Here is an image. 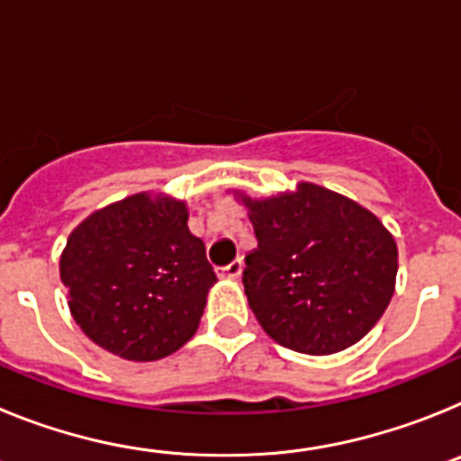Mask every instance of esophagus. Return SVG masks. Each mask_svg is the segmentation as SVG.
Segmentation results:
<instances>
[{"mask_svg":"<svg viewBox=\"0 0 461 461\" xmlns=\"http://www.w3.org/2000/svg\"><path fill=\"white\" fill-rule=\"evenodd\" d=\"M242 267H244V263L242 260H233V263H230V266H226V267H219L217 270V275L219 276H223V279H238L240 275H242Z\"/></svg>","mask_w":461,"mask_h":461,"instance_id":"1","label":"esophagus"}]
</instances>
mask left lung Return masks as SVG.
Returning a JSON list of instances; mask_svg holds the SVG:
<instances>
[{
    "label": "left lung",
    "mask_w": 461,
    "mask_h": 461,
    "mask_svg": "<svg viewBox=\"0 0 461 461\" xmlns=\"http://www.w3.org/2000/svg\"><path fill=\"white\" fill-rule=\"evenodd\" d=\"M240 198L258 240L242 284L260 328L307 356L339 353L367 335L397 276V244L385 226L312 182L266 201Z\"/></svg>",
    "instance_id": "8db88e82"
}]
</instances>
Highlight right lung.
<instances>
[{
    "label": "right lung",
    "instance_id": "right-lung-1",
    "mask_svg": "<svg viewBox=\"0 0 461 461\" xmlns=\"http://www.w3.org/2000/svg\"><path fill=\"white\" fill-rule=\"evenodd\" d=\"M186 221L182 201L136 194L68 235L59 276L73 319L94 344L149 362L194 337L217 275Z\"/></svg>",
    "mask_w": 461,
    "mask_h": 461
}]
</instances>
